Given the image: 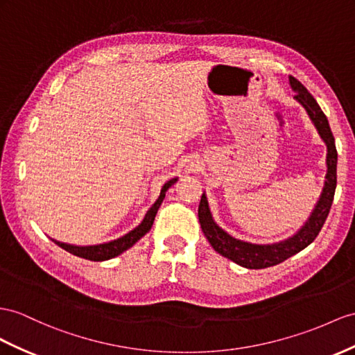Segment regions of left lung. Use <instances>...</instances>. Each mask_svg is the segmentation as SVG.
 Returning <instances> with one entry per match:
<instances>
[{"instance_id": "left-lung-1", "label": "left lung", "mask_w": 355, "mask_h": 355, "mask_svg": "<svg viewBox=\"0 0 355 355\" xmlns=\"http://www.w3.org/2000/svg\"><path fill=\"white\" fill-rule=\"evenodd\" d=\"M289 80H291V87L297 91L295 98L306 107L307 114L311 115L318 132L321 135V138L327 144V151H329L327 153V166H329V169H327L325 186H324L320 201H318L315 210L311 216V219L306 222V225L298 231V234L294 235L293 239L277 243V244H264V246H259V244H250V243L235 240L223 230H220L213 220L210 208H208V202L204 193L201 196V202H199V208H198L199 223H201L202 232L207 237V240L210 241L213 249L217 253H220L222 257L237 262L239 266L246 267V268L258 270V268L277 266L280 262L288 259L289 257H293L300 250L307 248L309 244L318 237V234H320L321 228L325 223V219L327 216H329L331 204H333L336 183H338V174H336V168H338V150H336L334 136L330 129L329 120H327L322 109L316 103V100L311 93H309L307 88L294 76H289Z\"/></svg>"}]
</instances>
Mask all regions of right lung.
<instances>
[{
    "label": "right lung",
    "mask_w": 355,
    "mask_h": 355,
    "mask_svg": "<svg viewBox=\"0 0 355 355\" xmlns=\"http://www.w3.org/2000/svg\"><path fill=\"white\" fill-rule=\"evenodd\" d=\"M177 181V178H172L169 180L168 183L162 187V192L160 196L157 198V201L153 204V207L148 210V213L145 214L144 220L139 226H136L133 231H130L129 234H125L124 237L114 240V241H109L105 244H97V246H71V244H66V243H60L52 240L55 244H58L60 248H62L64 250H67L69 253L79 258H84V259H89V261H106V259H111L114 257H118L120 253H123L124 250H127L129 248H132L133 244L138 241L139 239H142L145 234H147L154 222V217L157 214V210L160 204L163 202V199H165V193L166 190L174 184Z\"/></svg>",
    "instance_id": "add662e5"
}]
</instances>
